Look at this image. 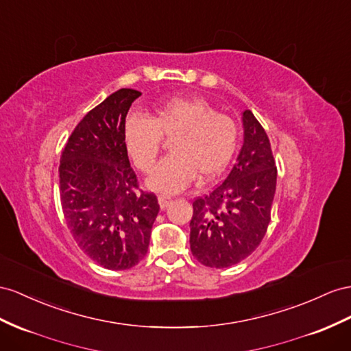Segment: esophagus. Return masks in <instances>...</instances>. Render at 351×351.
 Returning <instances> with one entry per match:
<instances>
[{
    "mask_svg": "<svg viewBox=\"0 0 351 351\" xmlns=\"http://www.w3.org/2000/svg\"><path fill=\"white\" fill-rule=\"evenodd\" d=\"M170 202H172V199H170V197H167V195H160L158 197V203H160L161 209H166L167 206L170 204Z\"/></svg>",
    "mask_w": 351,
    "mask_h": 351,
    "instance_id": "34e87169",
    "label": "esophagus"
}]
</instances>
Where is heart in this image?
Listing matches in <instances>:
<instances>
[{
    "mask_svg": "<svg viewBox=\"0 0 351 351\" xmlns=\"http://www.w3.org/2000/svg\"><path fill=\"white\" fill-rule=\"evenodd\" d=\"M163 138L172 141V156L148 179L161 193H178L195 175L212 179L227 167L239 142V125L203 97H172L158 102L148 119L133 115L125 121L124 142L133 163L149 173L156 167Z\"/></svg>",
    "mask_w": 351,
    "mask_h": 351,
    "instance_id": "heart-1",
    "label": "heart"
}]
</instances>
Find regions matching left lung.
I'll return each mask as SVG.
<instances>
[{
  "label": "left lung",
  "mask_w": 351,
  "mask_h": 351,
  "mask_svg": "<svg viewBox=\"0 0 351 351\" xmlns=\"http://www.w3.org/2000/svg\"><path fill=\"white\" fill-rule=\"evenodd\" d=\"M245 142L223 181L193 202L190 247L200 264L227 268L261 243L271 221L277 167L264 128L243 112Z\"/></svg>",
  "instance_id": "obj_1"
}]
</instances>
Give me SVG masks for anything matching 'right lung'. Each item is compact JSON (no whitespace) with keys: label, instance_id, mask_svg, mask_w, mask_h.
I'll return each mask as SVG.
<instances>
[{"label":"right lung","instance_id":"obj_1","mask_svg":"<svg viewBox=\"0 0 351 351\" xmlns=\"http://www.w3.org/2000/svg\"><path fill=\"white\" fill-rule=\"evenodd\" d=\"M142 93L120 88L88 111L62 149L59 193L68 228L83 252L108 269L147 255L160 204L142 191L124 142L125 115Z\"/></svg>","mask_w":351,"mask_h":351}]
</instances>
